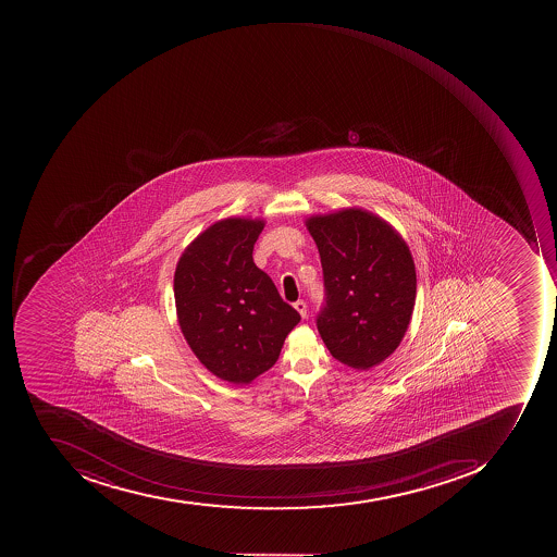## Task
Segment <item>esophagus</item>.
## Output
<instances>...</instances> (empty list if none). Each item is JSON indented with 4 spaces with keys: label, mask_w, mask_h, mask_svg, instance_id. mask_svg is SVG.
Wrapping results in <instances>:
<instances>
[{
    "label": "esophagus",
    "mask_w": 557,
    "mask_h": 557,
    "mask_svg": "<svg viewBox=\"0 0 557 557\" xmlns=\"http://www.w3.org/2000/svg\"><path fill=\"white\" fill-rule=\"evenodd\" d=\"M295 308L296 311L301 314V318H306V313H308V306H306V302L302 301V299H299V301L295 302Z\"/></svg>",
    "instance_id": "1"
}]
</instances>
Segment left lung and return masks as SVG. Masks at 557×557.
<instances>
[{"mask_svg":"<svg viewBox=\"0 0 557 557\" xmlns=\"http://www.w3.org/2000/svg\"><path fill=\"white\" fill-rule=\"evenodd\" d=\"M326 302L317 326L331 355L357 370L388 358L413 313L417 274L400 234L363 209L311 215Z\"/></svg>","mask_w":557,"mask_h":557,"instance_id":"obj_1","label":"left lung"}]
</instances>
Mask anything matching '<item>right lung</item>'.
Instances as JSON below:
<instances>
[{
    "mask_svg": "<svg viewBox=\"0 0 557 557\" xmlns=\"http://www.w3.org/2000/svg\"><path fill=\"white\" fill-rule=\"evenodd\" d=\"M261 219L227 218L182 252L174 274L182 335L212 375L246 385L270 370L301 317L259 270Z\"/></svg>",
    "mask_w": 557,
    "mask_h": 557,
    "instance_id": "1",
    "label": "right lung"
}]
</instances>
